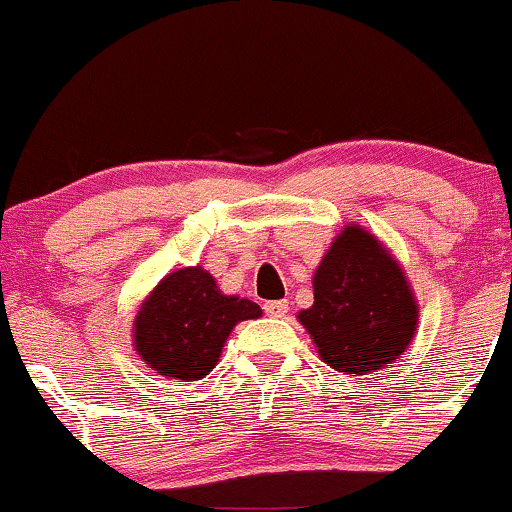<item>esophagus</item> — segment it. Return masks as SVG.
Segmentation results:
<instances>
[{"mask_svg":"<svg viewBox=\"0 0 512 512\" xmlns=\"http://www.w3.org/2000/svg\"><path fill=\"white\" fill-rule=\"evenodd\" d=\"M264 312L269 317H283L288 312V300H269V303H264Z\"/></svg>","mask_w":512,"mask_h":512,"instance_id":"esophagus-1","label":"esophagus"}]
</instances>
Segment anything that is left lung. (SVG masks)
Returning <instances> with one entry per match:
<instances>
[{
	"instance_id": "left-lung-1",
	"label": "left lung",
	"mask_w": 512,
	"mask_h": 512,
	"mask_svg": "<svg viewBox=\"0 0 512 512\" xmlns=\"http://www.w3.org/2000/svg\"><path fill=\"white\" fill-rule=\"evenodd\" d=\"M336 372L386 369L415 336L417 305L403 269L360 226L338 233L315 274V305L298 315Z\"/></svg>"
}]
</instances>
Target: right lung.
<instances>
[{
    "label": "right lung",
    "mask_w": 512,
    "mask_h": 512,
    "mask_svg": "<svg viewBox=\"0 0 512 512\" xmlns=\"http://www.w3.org/2000/svg\"><path fill=\"white\" fill-rule=\"evenodd\" d=\"M260 315V305L221 293L202 267L178 269L140 307L135 350L157 374L195 381L217 365L233 326Z\"/></svg>",
    "instance_id": "1"
}]
</instances>
